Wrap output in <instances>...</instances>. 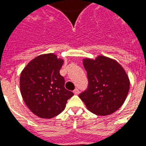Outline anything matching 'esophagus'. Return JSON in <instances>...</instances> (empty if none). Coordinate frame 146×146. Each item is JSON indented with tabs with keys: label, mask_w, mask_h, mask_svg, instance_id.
I'll use <instances>...</instances> for the list:
<instances>
[{
	"label": "esophagus",
	"mask_w": 146,
	"mask_h": 146,
	"mask_svg": "<svg viewBox=\"0 0 146 146\" xmlns=\"http://www.w3.org/2000/svg\"><path fill=\"white\" fill-rule=\"evenodd\" d=\"M79 92H80V91H79V89H77V88H76L75 90H73V93H74L75 94H79Z\"/></svg>",
	"instance_id": "1"
}]
</instances>
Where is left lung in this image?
<instances>
[{"label":"left lung","instance_id":"1","mask_svg":"<svg viewBox=\"0 0 146 146\" xmlns=\"http://www.w3.org/2000/svg\"><path fill=\"white\" fill-rule=\"evenodd\" d=\"M88 85L79 95L87 108L96 115L105 116L117 111L124 103L129 90L128 77L114 60L100 56L95 60H83Z\"/></svg>","mask_w":146,"mask_h":146}]
</instances>
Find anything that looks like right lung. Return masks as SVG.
<instances>
[{"instance_id": "right-lung-1", "label": "right lung", "mask_w": 146, "mask_h": 146, "mask_svg": "<svg viewBox=\"0 0 146 146\" xmlns=\"http://www.w3.org/2000/svg\"><path fill=\"white\" fill-rule=\"evenodd\" d=\"M63 60L53 53L41 55L23 70L20 78L21 94L29 109L38 117L50 119L64 110L67 101L73 96L64 88L60 75Z\"/></svg>"}]
</instances>
